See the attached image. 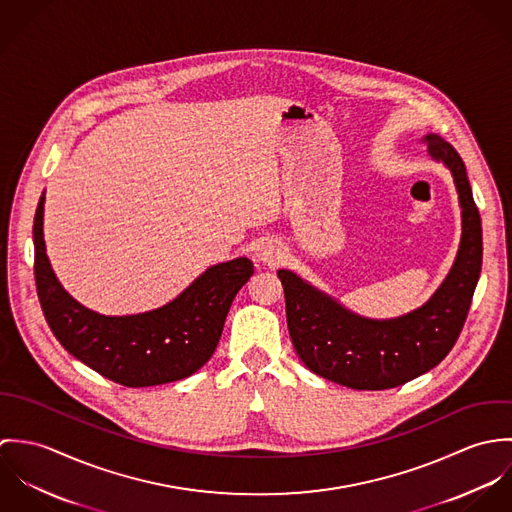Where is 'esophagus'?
I'll use <instances>...</instances> for the list:
<instances>
[{
  "label": "esophagus",
  "instance_id": "obj_1",
  "mask_svg": "<svg viewBox=\"0 0 512 512\" xmlns=\"http://www.w3.org/2000/svg\"><path fill=\"white\" fill-rule=\"evenodd\" d=\"M258 258H260L264 264H268V266H276V264H280V262L284 260V252H282V248L276 246V244H266V246L260 250Z\"/></svg>",
  "mask_w": 512,
  "mask_h": 512
}]
</instances>
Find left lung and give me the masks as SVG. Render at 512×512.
Here are the masks:
<instances>
[{"instance_id":"obj_1","label":"left lung","mask_w":512,"mask_h":512,"mask_svg":"<svg viewBox=\"0 0 512 512\" xmlns=\"http://www.w3.org/2000/svg\"><path fill=\"white\" fill-rule=\"evenodd\" d=\"M424 144L453 175L461 242L447 278L422 307L394 319H368L292 270H278L293 349L311 372L331 382L384 390L414 380L447 357L467 319L483 262L481 217L459 153L438 134H428Z\"/></svg>"}]
</instances>
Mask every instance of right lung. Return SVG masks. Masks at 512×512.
Masks as SVG:
<instances>
[{
    "mask_svg": "<svg viewBox=\"0 0 512 512\" xmlns=\"http://www.w3.org/2000/svg\"><path fill=\"white\" fill-rule=\"evenodd\" d=\"M43 205L45 193L33 222L37 295L53 335L74 359L118 384L144 388L187 378L213 357L232 299L254 274L248 258L211 266L163 307L102 315L57 280L45 252Z\"/></svg>",
    "mask_w": 512,
    "mask_h": 512,
    "instance_id": "1",
    "label": "right lung"
}]
</instances>
